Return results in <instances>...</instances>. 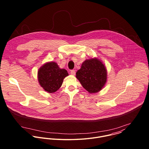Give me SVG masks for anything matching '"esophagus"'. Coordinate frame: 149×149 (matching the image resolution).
Returning <instances> with one entry per match:
<instances>
[{"label":"esophagus","instance_id":"1","mask_svg":"<svg viewBox=\"0 0 149 149\" xmlns=\"http://www.w3.org/2000/svg\"><path fill=\"white\" fill-rule=\"evenodd\" d=\"M70 74L74 76V75L76 74V72H75V70H72L70 71Z\"/></svg>","mask_w":149,"mask_h":149}]
</instances>
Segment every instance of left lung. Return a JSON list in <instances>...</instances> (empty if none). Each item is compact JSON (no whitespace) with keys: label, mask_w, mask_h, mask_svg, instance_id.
I'll return each instance as SVG.
<instances>
[{"label":"left lung","mask_w":149,"mask_h":149,"mask_svg":"<svg viewBox=\"0 0 149 149\" xmlns=\"http://www.w3.org/2000/svg\"><path fill=\"white\" fill-rule=\"evenodd\" d=\"M107 70L104 65L97 58L86 60L76 72V78L90 93L99 92L107 81Z\"/></svg>","instance_id":"1"}]
</instances>
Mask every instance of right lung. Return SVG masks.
Returning a JSON list of instances; mask_svg holds the SVG:
<instances>
[{
    "label": "right lung",
    "mask_w": 149,
    "mask_h": 149,
    "mask_svg": "<svg viewBox=\"0 0 149 149\" xmlns=\"http://www.w3.org/2000/svg\"><path fill=\"white\" fill-rule=\"evenodd\" d=\"M68 75L67 70L60 69L57 63L49 62L38 70V80L45 91L54 93L61 86L64 78Z\"/></svg>",
    "instance_id": "right-lung-1"
}]
</instances>
